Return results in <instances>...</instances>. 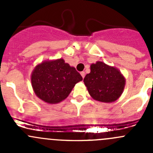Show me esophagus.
<instances>
[{"label": "esophagus", "mask_w": 153, "mask_h": 153, "mask_svg": "<svg viewBox=\"0 0 153 153\" xmlns=\"http://www.w3.org/2000/svg\"><path fill=\"white\" fill-rule=\"evenodd\" d=\"M81 76H82V78H84V77H85V72H84V71H83V72H81Z\"/></svg>", "instance_id": "esophagus-1"}]
</instances>
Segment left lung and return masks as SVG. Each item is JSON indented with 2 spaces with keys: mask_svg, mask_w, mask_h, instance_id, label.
<instances>
[{
  "mask_svg": "<svg viewBox=\"0 0 153 153\" xmlns=\"http://www.w3.org/2000/svg\"><path fill=\"white\" fill-rule=\"evenodd\" d=\"M90 69L84 82L92 98L106 103L116 101L125 86V79L119 70L101 61L92 64Z\"/></svg>",
  "mask_w": 153,
  "mask_h": 153,
  "instance_id": "left-lung-1",
  "label": "left lung"
}]
</instances>
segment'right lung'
Here are the masks:
<instances>
[{
	"label": "right lung",
	"instance_id": "1",
	"mask_svg": "<svg viewBox=\"0 0 153 153\" xmlns=\"http://www.w3.org/2000/svg\"><path fill=\"white\" fill-rule=\"evenodd\" d=\"M82 80L75 68L63 59L38 64L31 77L36 95L49 104H57L67 98L75 84Z\"/></svg>",
	"mask_w": 153,
	"mask_h": 153
}]
</instances>
